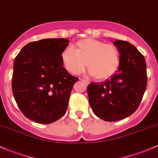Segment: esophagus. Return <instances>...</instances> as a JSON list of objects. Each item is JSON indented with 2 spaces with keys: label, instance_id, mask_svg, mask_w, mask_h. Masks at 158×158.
Instances as JSON below:
<instances>
[{
  "label": "esophagus",
  "instance_id": "34e87169",
  "mask_svg": "<svg viewBox=\"0 0 158 158\" xmlns=\"http://www.w3.org/2000/svg\"><path fill=\"white\" fill-rule=\"evenodd\" d=\"M81 81H82L83 82L85 83L86 84H89V81H87V80H86V79H81Z\"/></svg>",
  "mask_w": 158,
  "mask_h": 158
}]
</instances>
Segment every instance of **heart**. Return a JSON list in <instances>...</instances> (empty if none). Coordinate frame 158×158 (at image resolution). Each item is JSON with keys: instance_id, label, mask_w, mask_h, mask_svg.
Here are the masks:
<instances>
[{"instance_id": "heart-1", "label": "heart", "mask_w": 158, "mask_h": 158, "mask_svg": "<svg viewBox=\"0 0 158 158\" xmlns=\"http://www.w3.org/2000/svg\"><path fill=\"white\" fill-rule=\"evenodd\" d=\"M75 46L76 50L67 47L61 53L62 62L70 73L81 74L86 65L91 75L104 80L117 72L120 55L116 47L93 38L79 40Z\"/></svg>"}]
</instances>
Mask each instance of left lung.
I'll return each instance as SVG.
<instances>
[{"label": "left lung", "mask_w": 158, "mask_h": 158, "mask_svg": "<svg viewBox=\"0 0 158 158\" xmlns=\"http://www.w3.org/2000/svg\"><path fill=\"white\" fill-rule=\"evenodd\" d=\"M120 53L118 70L104 82L90 83L87 87L93 113L106 121H117L135 112L147 86L146 62L133 44L115 40Z\"/></svg>", "instance_id": "obj_1"}]
</instances>
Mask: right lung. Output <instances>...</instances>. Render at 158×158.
<instances>
[{
  "label": "right lung",
  "instance_id": "obj_1",
  "mask_svg": "<svg viewBox=\"0 0 158 158\" xmlns=\"http://www.w3.org/2000/svg\"><path fill=\"white\" fill-rule=\"evenodd\" d=\"M69 42L64 38L31 42L15 58L12 90L28 119L48 124L65 114L72 87L78 81L62 66L61 53Z\"/></svg>",
  "mask_w": 158,
  "mask_h": 158
}]
</instances>
